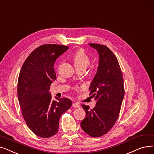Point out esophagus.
<instances>
[{
    "mask_svg": "<svg viewBox=\"0 0 154 154\" xmlns=\"http://www.w3.org/2000/svg\"><path fill=\"white\" fill-rule=\"evenodd\" d=\"M72 106L74 107V108H79V107H80V105H79L78 103H73Z\"/></svg>",
    "mask_w": 154,
    "mask_h": 154,
    "instance_id": "esophagus-1",
    "label": "esophagus"
}]
</instances>
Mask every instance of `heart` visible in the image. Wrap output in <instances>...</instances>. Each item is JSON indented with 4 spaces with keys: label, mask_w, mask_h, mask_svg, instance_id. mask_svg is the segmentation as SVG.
<instances>
[{
    "label": "heart",
    "mask_w": 154,
    "mask_h": 154,
    "mask_svg": "<svg viewBox=\"0 0 154 154\" xmlns=\"http://www.w3.org/2000/svg\"><path fill=\"white\" fill-rule=\"evenodd\" d=\"M73 62L76 68H86L90 63V58L83 49H80L73 55Z\"/></svg>",
    "instance_id": "b5f03b06"
}]
</instances>
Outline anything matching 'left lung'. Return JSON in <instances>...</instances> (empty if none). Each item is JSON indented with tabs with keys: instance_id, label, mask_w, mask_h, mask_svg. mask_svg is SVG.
Returning <instances> with one entry per match:
<instances>
[{
	"instance_id": "left-lung-1",
	"label": "left lung",
	"mask_w": 154,
	"mask_h": 154,
	"mask_svg": "<svg viewBox=\"0 0 154 154\" xmlns=\"http://www.w3.org/2000/svg\"><path fill=\"white\" fill-rule=\"evenodd\" d=\"M89 46L99 55L97 72L89 87L96 106L90 109L89 106L82 105L86 116L80 124L88 135L98 137L113 127L119 116L125 91L122 72L112 51L98 44L91 43Z\"/></svg>"
}]
</instances>
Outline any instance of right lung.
<instances>
[{"mask_svg": "<svg viewBox=\"0 0 154 154\" xmlns=\"http://www.w3.org/2000/svg\"><path fill=\"white\" fill-rule=\"evenodd\" d=\"M68 49L59 45H44L34 49L24 61L17 84L21 112L28 127L42 138L54 135L61 115L71 107V100H52L50 85L56 79L54 64Z\"/></svg>", "mask_w": 154, "mask_h": 154, "instance_id": "obj_1", "label": "right lung"}]
</instances>
